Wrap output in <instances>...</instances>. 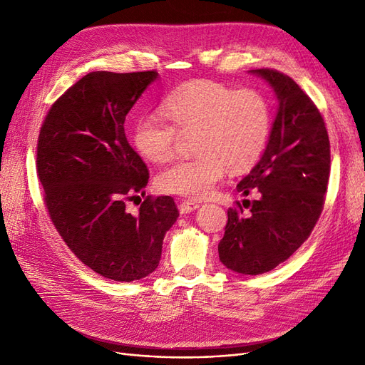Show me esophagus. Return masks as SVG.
Listing matches in <instances>:
<instances>
[{"instance_id":"esophagus-1","label":"esophagus","mask_w":365,"mask_h":365,"mask_svg":"<svg viewBox=\"0 0 365 365\" xmlns=\"http://www.w3.org/2000/svg\"><path fill=\"white\" fill-rule=\"evenodd\" d=\"M178 208H180V213L181 215H187V213H190V212H195L196 208H200V204L195 202V201H190V200H184L182 202H180Z\"/></svg>"}]
</instances>
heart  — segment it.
<instances>
[{
    "label": "heart",
    "instance_id": "1",
    "mask_svg": "<svg viewBox=\"0 0 365 365\" xmlns=\"http://www.w3.org/2000/svg\"><path fill=\"white\" fill-rule=\"evenodd\" d=\"M169 118L141 117L134 145L152 163L175 155L182 137H195L197 155L170 164L158 175L163 192L205 197L222 178L225 168L245 170L263 153L271 132V108L260 91L235 90L208 79L181 85L164 101Z\"/></svg>",
    "mask_w": 365,
    "mask_h": 365
}]
</instances>
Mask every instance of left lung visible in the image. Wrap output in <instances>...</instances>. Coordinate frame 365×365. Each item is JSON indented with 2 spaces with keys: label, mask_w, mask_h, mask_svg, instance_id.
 Returning a JSON list of instances; mask_svg holds the SVG:
<instances>
[{
  "label": "left lung",
  "mask_w": 365,
  "mask_h": 365,
  "mask_svg": "<svg viewBox=\"0 0 365 365\" xmlns=\"http://www.w3.org/2000/svg\"><path fill=\"white\" fill-rule=\"evenodd\" d=\"M274 90L277 115L260 161L237 184L250 208H228L219 259L237 274L257 275L288 260L311 236L323 212L330 173V143L315 103L289 76L251 70Z\"/></svg>",
  "instance_id": "left-lung-1"
}]
</instances>
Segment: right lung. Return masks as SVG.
<instances>
[{"label":"right lung","instance_id":"obj_1","mask_svg":"<svg viewBox=\"0 0 365 365\" xmlns=\"http://www.w3.org/2000/svg\"><path fill=\"white\" fill-rule=\"evenodd\" d=\"M157 71H93L68 88L43 120L38 178L53 225L74 256L102 277L134 282L157 269L163 239L180 216L170 196H148L149 170L130 148L125 120Z\"/></svg>","mask_w":365,"mask_h":365}]
</instances>
